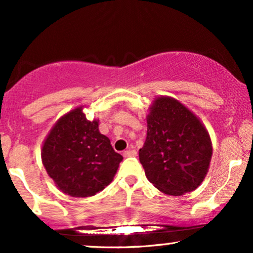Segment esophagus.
Segmentation results:
<instances>
[{
  "mask_svg": "<svg viewBox=\"0 0 253 253\" xmlns=\"http://www.w3.org/2000/svg\"><path fill=\"white\" fill-rule=\"evenodd\" d=\"M137 155V152L134 150V149H128V150H126V151H124V154H123V156L124 157H135V156Z\"/></svg>",
  "mask_w": 253,
  "mask_h": 253,
  "instance_id": "1",
  "label": "esophagus"
}]
</instances>
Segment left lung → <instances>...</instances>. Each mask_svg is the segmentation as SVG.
Listing matches in <instances>:
<instances>
[{"label": "left lung", "instance_id": "left-lung-1", "mask_svg": "<svg viewBox=\"0 0 253 253\" xmlns=\"http://www.w3.org/2000/svg\"><path fill=\"white\" fill-rule=\"evenodd\" d=\"M147 124L138 157L148 180L172 196L196 189L212 157L211 138L201 120L175 98L161 96L150 106Z\"/></svg>", "mask_w": 253, "mask_h": 253}]
</instances>
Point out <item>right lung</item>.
<instances>
[{
	"label": "right lung",
	"instance_id": "1",
	"mask_svg": "<svg viewBox=\"0 0 253 253\" xmlns=\"http://www.w3.org/2000/svg\"><path fill=\"white\" fill-rule=\"evenodd\" d=\"M42 163L57 188L72 197L94 196L109 186L123 156L99 133L98 120H88L83 106L64 115L48 134Z\"/></svg>",
	"mask_w": 253,
	"mask_h": 253
}]
</instances>
